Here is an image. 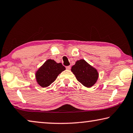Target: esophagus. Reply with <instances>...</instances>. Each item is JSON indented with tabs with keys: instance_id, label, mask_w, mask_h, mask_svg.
Segmentation results:
<instances>
[{
	"instance_id": "obj_1",
	"label": "esophagus",
	"mask_w": 133,
	"mask_h": 133,
	"mask_svg": "<svg viewBox=\"0 0 133 133\" xmlns=\"http://www.w3.org/2000/svg\"><path fill=\"white\" fill-rule=\"evenodd\" d=\"M66 69H68V70H70V69H71V66H66Z\"/></svg>"
}]
</instances>
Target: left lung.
<instances>
[{"label":"left lung","mask_w":133,"mask_h":133,"mask_svg":"<svg viewBox=\"0 0 133 133\" xmlns=\"http://www.w3.org/2000/svg\"><path fill=\"white\" fill-rule=\"evenodd\" d=\"M71 71L78 81L87 88L92 87L96 83L99 77L97 69L84 59L77 61L75 64L72 66Z\"/></svg>","instance_id":"left-lung-1"}]
</instances>
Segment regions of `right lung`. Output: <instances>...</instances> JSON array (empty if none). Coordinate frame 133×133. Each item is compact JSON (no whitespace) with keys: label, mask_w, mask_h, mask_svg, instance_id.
Segmentation results:
<instances>
[{"label":"right lung","mask_w":133,"mask_h":133,"mask_svg":"<svg viewBox=\"0 0 133 133\" xmlns=\"http://www.w3.org/2000/svg\"><path fill=\"white\" fill-rule=\"evenodd\" d=\"M64 70L65 67L61 63H57L53 59H48L36 71L37 83L42 88L48 87Z\"/></svg>","instance_id":"add662e5"}]
</instances>
